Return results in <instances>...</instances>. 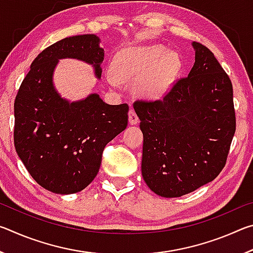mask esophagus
Masks as SVG:
<instances>
[{"label":"esophagus","mask_w":253,"mask_h":253,"mask_svg":"<svg viewBox=\"0 0 253 253\" xmlns=\"http://www.w3.org/2000/svg\"><path fill=\"white\" fill-rule=\"evenodd\" d=\"M128 121H129L130 125H137V124L139 123L138 116H137V114L135 113L134 109H130L129 113H128Z\"/></svg>","instance_id":"34e87169"}]
</instances>
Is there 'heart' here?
Instances as JSON below:
<instances>
[{"label": "heart", "instance_id": "obj_1", "mask_svg": "<svg viewBox=\"0 0 253 253\" xmlns=\"http://www.w3.org/2000/svg\"><path fill=\"white\" fill-rule=\"evenodd\" d=\"M181 67L176 51L162 44L128 46L115 54L114 70L106 72V81L113 88H121L123 81H135L137 95L158 100L172 89Z\"/></svg>", "mask_w": 253, "mask_h": 253}]
</instances>
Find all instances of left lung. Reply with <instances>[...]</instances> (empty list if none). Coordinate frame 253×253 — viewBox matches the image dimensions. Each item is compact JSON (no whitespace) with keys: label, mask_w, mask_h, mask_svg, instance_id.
<instances>
[{"label":"left lung","mask_w":253,"mask_h":253,"mask_svg":"<svg viewBox=\"0 0 253 253\" xmlns=\"http://www.w3.org/2000/svg\"><path fill=\"white\" fill-rule=\"evenodd\" d=\"M163 100L134 104L144 135L142 176L154 193L179 198L212 182L235 132L231 80L207 46Z\"/></svg>","instance_id":"obj_1"}]
</instances>
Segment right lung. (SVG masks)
Masks as SVG:
<instances>
[{"mask_svg":"<svg viewBox=\"0 0 253 253\" xmlns=\"http://www.w3.org/2000/svg\"><path fill=\"white\" fill-rule=\"evenodd\" d=\"M105 51L96 34L65 38L33 60L14 102V145L39 185L55 194H72L90 184L102 151L125 130L128 105H108L98 93L70 101L53 81L59 60L76 59L101 78Z\"/></svg>","mask_w":253,"mask_h":253,"instance_id":"right-lung-1","label":"right lung"}]
</instances>
